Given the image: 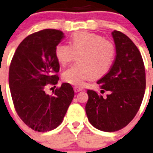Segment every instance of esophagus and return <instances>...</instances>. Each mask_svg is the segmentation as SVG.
Returning <instances> with one entry per match:
<instances>
[{"label": "esophagus", "instance_id": "34e87169", "mask_svg": "<svg viewBox=\"0 0 153 153\" xmlns=\"http://www.w3.org/2000/svg\"><path fill=\"white\" fill-rule=\"evenodd\" d=\"M82 88H80V87H77V86L74 87V92H80V91H82Z\"/></svg>", "mask_w": 153, "mask_h": 153}]
</instances>
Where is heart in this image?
<instances>
[{
    "label": "heart",
    "instance_id": "b5f03b06",
    "mask_svg": "<svg viewBox=\"0 0 153 153\" xmlns=\"http://www.w3.org/2000/svg\"><path fill=\"white\" fill-rule=\"evenodd\" d=\"M76 56V62L62 74L64 82L81 86L87 79H98L109 72L116 56L112 41L96 33L79 32L70 39V46L59 43L55 57L59 65L65 67Z\"/></svg>",
    "mask_w": 153,
    "mask_h": 153
}]
</instances>
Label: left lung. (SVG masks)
I'll list each match as a JSON object with an SVG mask.
<instances>
[{
  "instance_id": "1",
  "label": "left lung",
  "mask_w": 153,
  "mask_h": 153,
  "mask_svg": "<svg viewBox=\"0 0 153 153\" xmlns=\"http://www.w3.org/2000/svg\"><path fill=\"white\" fill-rule=\"evenodd\" d=\"M116 57L109 72L97 82L102 91L110 94L103 98L93 90H87L85 112L90 124L106 132L127 126L138 113L146 89V71L141 53L131 39L114 30Z\"/></svg>"
}]
</instances>
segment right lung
<instances>
[{"label":"right lung","mask_w":153,"mask_h":153,"mask_svg":"<svg viewBox=\"0 0 153 153\" xmlns=\"http://www.w3.org/2000/svg\"><path fill=\"white\" fill-rule=\"evenodd\" d=\"M64 33L47 29L28 36L19 45L9 68V87L18 115L29 128L39 132L54 129L62 122L74 92L68 83L45 92L59 80L60 65L55 47Z\"/></svg>","instance_id":"1"}]
</instances>
